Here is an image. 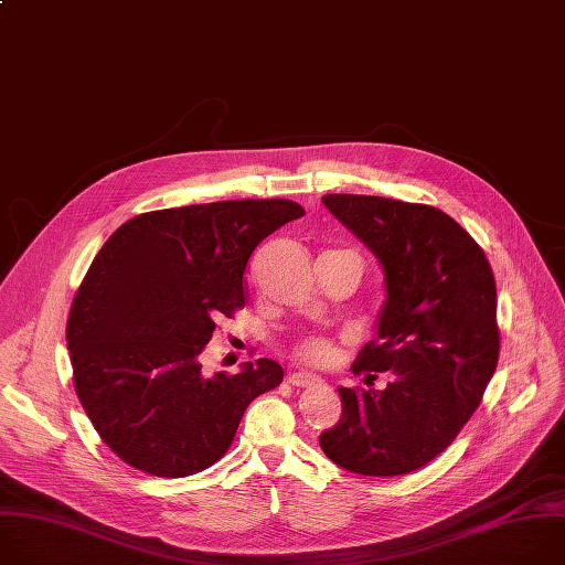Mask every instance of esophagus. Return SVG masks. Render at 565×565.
<instances>
[{
	"label": "esophagus",
	"instance_id": "1",
	"mask_svg": "<svg viewBox=\"0 0 565 565\" xmlns=\"http://www.w3.org/2000/svg\"><path fill=\"white\" fill-rule=\"evenodd\" d=\"M321 380L317 377V374H310V372H292L288 377V384L297 386V388H306V386H315L319 384Z\"/></svg>",
	"mask_w": 565,
	"mask_h": 565
}]
</instances>
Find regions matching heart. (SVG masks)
I'll list each match as a JSON object with an SVG mask.
<instances>
[{
    "label": "heart",
    "instance_id": "1",
    "mask_svg": "<svg viewBox=\"0 0 565 565\" xmlns=\"http://www.w3.org/2000/svg\"><path fill=\"white\" fill-rule=\"evenodd\" d=\"M297 356L303 363H312V365H328L334 361L337 350L328 339L321 337H310L306 341H301V345L297 348Z\"/></svg>",
    "mask_w": 565,
    "mask_h": 565
}]
</instances>
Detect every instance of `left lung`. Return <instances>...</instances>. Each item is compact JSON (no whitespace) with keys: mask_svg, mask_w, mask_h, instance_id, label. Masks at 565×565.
Instances as JSON below:
<instances>
[{"mask_svg":"<svg viewBox=\"0 0 565 565\" xmlns=\"http://www.w3.org/2000/svg\"><path fill=\"white\" fill-rule=\"evenodd\" d=\"M323 206L384 268L377 337L352 372H391L384 391L339 388L341 419L319 435L330 461L397 477L441 455L468 424L499 359L497 286L477 242L446 213L370 195Z\"/></svg>","mask_w":565,"mask_h":565,"instance_id":"1","label":"left lung"}]
</instances>
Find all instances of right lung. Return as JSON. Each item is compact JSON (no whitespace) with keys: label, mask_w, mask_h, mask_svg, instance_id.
<instances>
[{"label":"right lung","mask_w":565,"mask_h":565,"mask_svg":"<svg viewBox=\"0 0 565 565\" xmlns=\"http://www.w3.org/2000/svg\"><path fill=\"white\" fill-rule=\"evenodd\" d=\"M303 217L290 200H237L143 213L93 259L68 315L77 397L104 444L154 477L220 461L248 404L284 380L273 359L206 377L215 319L244 308L253 250Z\"/></svg>","instance_id":"right-lung-1"}]
</instances>
